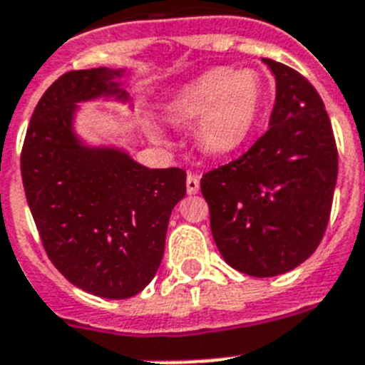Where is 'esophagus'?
I'll return each mask as SVG.
<instances>
[{
    "label": "esophagus",
    "mask_w": 365,
    "mask_h": 365,
    "mask_svg": "<svg viewBox=\"0 0 365 365\" xmlns=\"http://www.w3.org/2000/svg\"><path fill=\"white\" fill-rule=\"evenodd\" d=\"M200 191V176L195 173L187 174V192L189 195H196Z\"/></svg>",
    "instance_id": "esophagus-1"
}]
</instances>
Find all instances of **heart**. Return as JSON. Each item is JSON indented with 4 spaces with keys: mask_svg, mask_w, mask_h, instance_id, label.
I'll return each mask as SVG.
<instances>
[{
    "mask_svg": "<svg viewBox=\"0 0 365 365\" xmlns=\"http://www.w3.org/2000/svg\"><path fill=\"white\" fill-rule=\"evenodd\" d=\"M264 101L266 91L255 71L215 68L183 84L165 112L178 125L196 121L195 138L200 150L211 158H224L248 141Z\"/></svg>",
    "mask_w": 365,
    "mask_h": 365,
    "instance_id": "heart-1",
    "label": "heart"
}]
</instances>
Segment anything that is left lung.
<instances>
[{
    "label": "left lung",
    "mask_w": 365,
    "mask_h": 365,
    "mask_svg": "<svg viewBox=\"0 0 365 365\" xmlns=\"http://www.w3.org/2000/svg\"><path fill=\"white\" fill-rule=\"evenodd\" d=\"M270 126L239 160L204 174L211 233L224 261L253 277L287 274L316 252L331 215L338 152L322 97L284 64Z\"/></svg>",
    "instance_id": "1"
}]
</instances>
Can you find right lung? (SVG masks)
Wrapping results in <instances>:
<instances>
[{
    "label": "right lung",
    "instance_id": "right-lung-1",
    "mask_svg": "<svg viewBox=\"0 0 365 365\" xmlns=\"http://www.w3.org/2000/svg\"><path fill=\"white\" fill-rule=\"evenodd\" d=\"M125 69L69 71L42 95L31 117L21 180L43 248L56 270L84 292L126 299L161 264L185 170L148 169L115 145H88L75 130L81 103L128 104Z\"/></svg>",
    "mask_w": 365,
    "mask_h": 365
}]
</instances>
